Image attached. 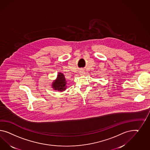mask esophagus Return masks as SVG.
<instances>
[{
    "label": "esophagus",
    "instance_id": "1",
    "mask_svg": "<svg viewBox=\"0 0 150 150\" xmlns=\"http://www.w3.org/2000/svg\"><path fill=\"white\" fill-rule=\"evenodd\" d=\"M85 74V71H84L83 70H80V74L81 75H83Z\"/></svg>",
    "mask_w": 150,
    "mask_h": 150
}]
</instances>
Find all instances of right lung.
<instances>
[{
	"label": "right lung",
	"instance_id": "obj_1",
	"mask_svg": "<svg viewBox=\"0 0 150 150\" xmlns=\"http://www.w3.org/2000/svg\"><path fill=\"white\" fill-rule=\"evenodd\" d=\"M67 82L64 77L63 74L58 73L57 74V78L53 80L51 84V87L53 89L59 92L65 91L67 87Z\"/></svg>",
	"mask_w": 150,
	"mask_h": 150
}]
</instances>
